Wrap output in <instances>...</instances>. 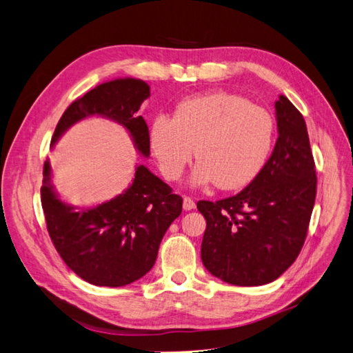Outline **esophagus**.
<instances>
[{
	"instance_id": "1",
	"label": "esophagus",
	"mask_w": 353,
	"mask_h": 353,
	"mask_svg": "<svg viewBox=\"0 0 353 353\" xmlns=\"http://www.w3.org/2000/svg\"><path fill=\"white\" fill-rule=\"evenodd\" d=\"M183 208L185 209V210H193L194 208H196V203H194V200L191 199L190 196H184V201H183Z\"/></svg>"
}]
</instances>
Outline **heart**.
<instances>
[{"mask_svg":"<svg viewBox=\"0 0 353 353\" xmlns=\"http://www.w3.org/2000/svg\"><path fill=\"white\" fill-rule=\"evenodd\" d=\"M150 141L168 179H178L196 152V184L237 190L250 184L268 162L275 122L268 110L240 95L215 92L179 103L174 117L159 114Z\"/></svg>","mask_w":353,"mask_h":353,"instance_id":"b5f03b06","label":"heart"}]
</instances>
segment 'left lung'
<instances>
[{
  "instance_id": "obj_1",
  "label": "left lung",
  "mask_w": 353,
  "mask_h": 353,
  "mask_svg": "<svg viewBox=\"0 0 353 353\" xmlns=\"http://www.w3.org/2000/svg\"><path fill=\"white\" fill-rule=\"evenodd\" d=\"M279 140L268 162L239 194L200 200L206 219L201 261L234 285L268 284L301 253L315 196V162L306 123L284 95L275 103Z\"/></svg>"
}]
</instances>
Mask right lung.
<instances>
[{
	"mask_svg": "<svg viewBox=\"0 0 353 353\" xmlns=\"http://www.w3.org/2000/svg\"><path fill=\"white\" fill-rule=\"evenodd\" d=\"M150 87L140 79H116L99 85L74 100L61 114L51 145L69 126L91 114L122 123L141 154H150V134L141 103ZM50 163H44L41 205L47 231L57 253L82 280L94 285L122 287L153 268L166 230L183 212V197L145 166L135 170L132 185L123 194L94 209L73 210L52 191Z\"/></svg>",
	"mask_w": 353,
	"mask_h": 353,
	"instance_id": "obj_1",
	"label": "right lung"
}]
</instances>
